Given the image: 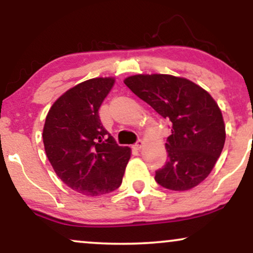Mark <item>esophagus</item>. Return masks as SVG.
<instances>
[{
    "label": "esophagus",
    "mask_w": 253,
    "mask_h": 253,
    "mask_svg": "<svg viewBox=\"0 0 253 253\" xmlns=\"http://www.w3.org/2000/svg\"><path fill=\"white\" fill-rule=\"evenodd\" d=\"M143 146H144V141L143 140H138L135 143V145H134L135 149H138V150H140Z\"/></svg>",
    "instance_id": "1"
}]
</instances>
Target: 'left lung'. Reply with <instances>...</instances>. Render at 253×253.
Masks as SVG:
<instances>
[{
    "mask_svg": "<svg viewBox=\"0 0 253 253\" xmlns=\"http://www.w3.org/2000/svg\"><path fill=\"white\" fill-rule=\"evenodd\" d=\"M139 98L172 124L168 161L155 179L170 190H189L213 170L225 145L221 110L214 98L187 78L135 75L124 81Z\"/></svg>",
    "mask_w": 253,
    "mask_h": 253,
    "instance_id": "8db88e82",
    "label": "left lung"
}]
</instances>
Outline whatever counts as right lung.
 I'll list each match as a JSON object with an SVG mask.
<instances>
[{
	"instance_id": "1",
	"label": "right lung",
	"mask_w": 253,
	"mask_h": 253,
	"mask_svg": "<svg viewBox=\"0 0 253 253\" xmlns=\"http://www.w3.org/2000/svg\"><path fill=\"white\" fill-rule=\"evenodd\" d=\"M114 78H91L64 92L46 117L42 140L48 161L62 181L77 193L97 196L118 189L130 149L107 132L98 109Z\"/></svg>"
}]
</instances>
